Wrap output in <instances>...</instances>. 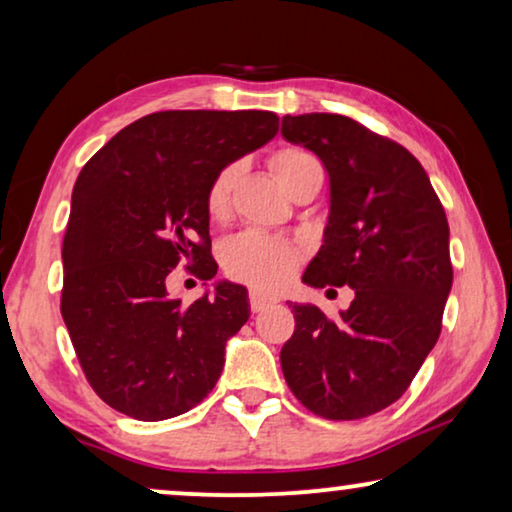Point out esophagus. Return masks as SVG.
<instances>
[{"label":"esophagus","instance_id":"34e87169","mask_svg":"<svg viewBox=\"0 0 512 512\" xmlns=\"http://www.w3.org/2000/svg\"><path fill=\"white\" fill-rule=\"evenodd\" d=\"M272 303H275V300L268 298V296H263V293H258V291H251L249 293V305H251V312H254V314L268 310Z\"/></svg>","mask_w":512,"mask_h":512}]
</instances>
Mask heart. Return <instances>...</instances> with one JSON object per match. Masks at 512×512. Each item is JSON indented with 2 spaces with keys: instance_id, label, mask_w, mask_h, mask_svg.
I'll use <instances>...</instances> for the list:
<instances>
[{
  "instance_id": "obj_1",
  "label": "heart",
  "mask_w": 512,
  "mask_h": 512,
  "mask_svg": "<svg viewBox=\"0 0 512 512\" xmlns=\"http://www.w3.org/2000/svg\"><path fill=\"white\" fill-rule=\"evenodd\" d=\"M270 167L275 170L279 184L286 191L312 172H321L319 160L310 151L298 146H284L270 156ZM242 174V163H228L209 179L205 191V209L212 221H226L230 214L233 188ZM221 263L230 277L242 279L256 289H279L289 282L293 270L300 263L296 244L261 233V230H244L228 237L221 247Z\"/></svg>"
}]
</instances>
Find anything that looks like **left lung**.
Here are the masks:
<instances>
[{"mask_svg":"<svg viewBox=\"0 0 512 512\" xmlns=\"http://www.w3.org/2000/svg\"><path fill=\"white\" fill-rule=\"evenodd\" d=\"M282 135L317 153L331 181L324 244L303 282L354 289L335 319L293 305L284 380L314 415L370 417L405 394L438 342L452 289L445 209L405 146L352 118L284 116Z\"/></svg>","mask_w":512,"mask_h":512,"instance_id":"obj_1","label":"left lung"}]
</instances>
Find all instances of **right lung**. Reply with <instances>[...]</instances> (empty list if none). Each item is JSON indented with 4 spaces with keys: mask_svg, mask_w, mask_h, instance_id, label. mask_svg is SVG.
I'll return each instance as SVG.
<instances>
[{
    "mask_svg": "<svg viewBox=\"0 0 512 512\" xmlns=\"http://www.w3.org/2000/svg\"><path fill=\"white\" fill-rule=\"evenodd\" d=\"M272 111H156L83 165L62 240L60 312L95 394L160 422L214 389L226 340L249 319L247 289L219 282L191 305L167 296L179 263L216 275L205 191L223 165L270 142Z\"/></svg>",
    "mask_w": 512,
    "mask_h": 512,
    "instance_id": "right-lung-1",
    "label": "right lung"
}]
</instances>
